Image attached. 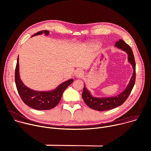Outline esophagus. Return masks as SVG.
I'll list each match as a JSON object with an SVG mask.
<instances>
[{
    "label": "esophagus",
    "instance_id": "1",
    "mask_svg": "<svg viewBox=\"0 0 151 151\" xmlns=\"http://www.w3.org/2000/svg\"><path fill=\"white\" fill-rule=\"evenodd\" d=\"M83 76V73L81 70H78L75 72V76L76 78H82Z\"/></svg>",
    "mask_w": 151,
    "mask_h": 151
}]
</instances>
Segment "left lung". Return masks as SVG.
Returning a JSON list of instances; mask_svg holds the SVG:
<instances>
[{"label":"left lung","instance_id":"1","mask_svg":"<svg viewBox=\"0 0 151 151\" xmlns=\"http://www.w3.org/2000/svg\"><path fill=\"white\" fill-rule=\"evenodd\" d=\"M116 47L125 51L128 54V61L131 63L133 69V73L126 88L116 96L112 97H94L91 93L83 87L82 98L84 102L90 108L98 111L110 110L122 104L130 94L136 81V63L132 48L122 39L116 42L115 45Z\"/></svg>","mask_w":151,"mask_h":151}]
</instances>
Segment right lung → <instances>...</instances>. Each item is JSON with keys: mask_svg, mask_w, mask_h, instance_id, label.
<instances>
[{"mask_svg": "<svg viewBox=\"0 0 151 151\" xmlns=\"http://www.w3.org/2000/svg\"><path fill=\"white\" fill-rule=\"evenodd\" d=\"M42 33L48 35L50 31L42 30L35 33L32 36L42 35ZM18 61V57L15 72V82L21 99L28 106L36 110H49L54 108L60 102L64 91L73 82V79H70L63 82L55 90L52 91H37L33 90L26 87L20 79Z\"/></svg>", "mask_w": 151, "mask_h": 151, "instance_id": "1", "label": "right lung"}]
</instances>
